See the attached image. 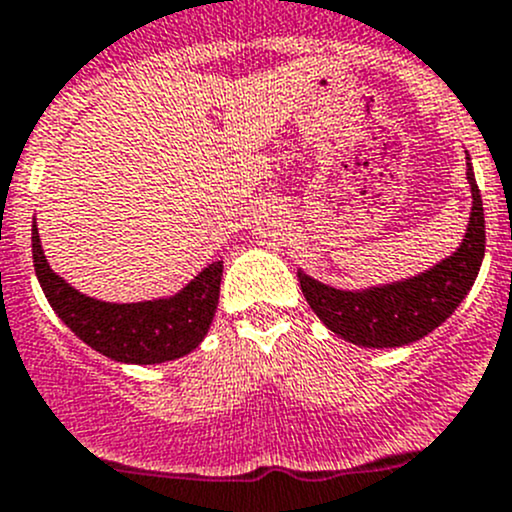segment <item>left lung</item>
Returning a JSON list of instances; mask_svg holds the SVG:
<instances>
[{
	"instance_id": "8db88e82",
	"label": "left lung",
	"mask_w": 512,
	"mask_h": 512,
	"mask_svg": "<svg viewBox=\"0 0 512 512\" xmlns=\"http://www.w3.org/2000/svg\"><path fill=\"white\" fill-rule=\"evenodd\" d=\"M468 159L470 221L463 241L448 258L403 281L343 291L298 271V283L323 326L363 348H398L421 341L445 323L478 278L485 256V216Z\"/></svg>"
}]
</instances>
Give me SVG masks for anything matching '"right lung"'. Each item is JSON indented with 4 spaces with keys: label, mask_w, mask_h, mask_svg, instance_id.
Wrapping results in <instances>:
<instances>
[{
    "label": "right lung",
    "mask_w": 512,
    "mask_h": 512,
    "mask_svg": "<svg viewBox=\"0 0 512 512\" xmlns=\"http://www.w3.org/2000/svg\"><path fill=\"white\" fill-rule=\"evenodd\" d=\"M32 256L49 306L86 346L119 363L154 366L186 356L209 333L219 306L224 261H211L179 293L154 301L109 303L77 291L52 271L32 221Z\"/></svg>",
    "instance_id": "1"
}]
</instances>
